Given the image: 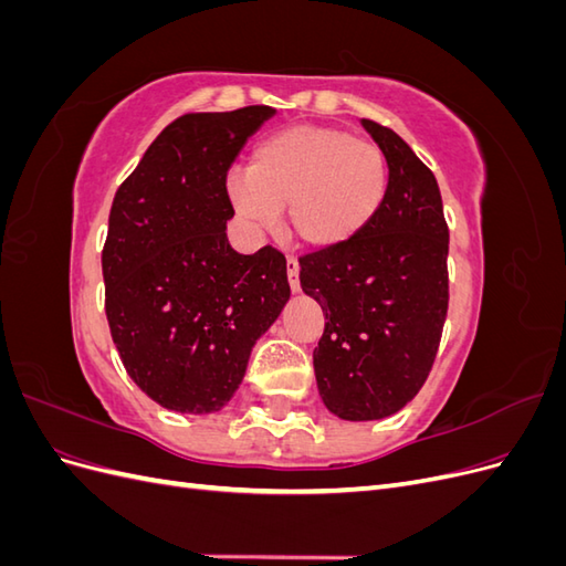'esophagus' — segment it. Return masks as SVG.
<instances>
[{
    "label": "esophagus",
    "mask_w": 566,
    "mask_h": 566,
    "mask_svg": "<svg viewBox=\"0 0 566 566\" xmlns=\"http://www.w3.org/2000/svg\"><path fill=\"white\" fill-rule=\"evenodd\" d=\"M285 269H287L290 287H293V293H300V262L295 260V256H287Z\"/></svg>",
    "instance_id": "obj_1"
}]
</instances>
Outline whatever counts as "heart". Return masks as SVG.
Here are the masks:
<instances>
[{
    "mask_svg": "<svg viewBox=\"0 0 566 566\" xmlns=\"http://www.w3.org/2000/svg\"><path fill=\"white\" fill-rule=\"evenodd\" d=\"M389 191L385 150L342 127L293 125L269 134L229 181L233 208L271 224L287 208V229L312 250L354 243L380 214Z\"/></svg>",
    "mask_w": 566,
    "mask_h": 566,
    "instance_id": "heart-1",
    "label": "heart"
}]
</instances>
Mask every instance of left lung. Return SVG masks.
<instances>
[{"label":"left lung","instance_id":"left-lung-1","mask_svg":"<svg viewBox=\"0 0 566 566\" xmlns=\"http://www.w3.org/2000/svg\"><path fill=\"white\" fill-rule=\"evenodd\" d=\"M389 163L380 214L354 243L300 256L325 314L314 373L342 420H380L416 397L449 312V227L437 179L397 132L361 119Z\"/></svg>","mask_w":566,"mask_h":566}]
</instances>
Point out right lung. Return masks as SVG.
<instances>
[{
	"instance_id": "obj_1",
	"label": "right lung",
	"mask_w": 566,
	"mask_h": 566,
	"mask_svg": "<svg viewBox=\"0 0 566 566\" xmlns=\"http://www.w3.org/2000/svg\"><path fill=\"white\" fill-rule=\"evenodd\" d=\"M273 113L177 117L113 198L101 252L111 335L129 378L163 408L224 406L290 297L283 252L241 254L227 238L229 167Z\"/></svg>"
}]
</instances>
